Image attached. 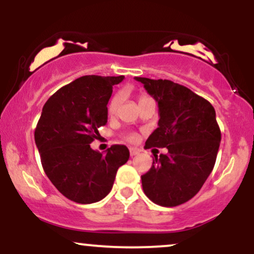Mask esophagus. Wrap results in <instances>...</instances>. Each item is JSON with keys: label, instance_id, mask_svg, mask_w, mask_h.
<instances>
[{"label": "esophagus", "instance_id": "esophagus-1", "mask_svg": "<svg viewBox=\"0 0 254 254\" xmlns=\"http://www.w3.org/2000/svg\"><path fill=\"white\" fill-rule=\"evenodd\" d=\"M137 154H139V150L136 149V148H130V156H136Z\"/></svg>", "mask_w": 254, "mask_h": 254}]
</instances>
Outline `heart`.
<instances>
[{
  "mask_svg": "<svg viewBox=\"0 0 254 254\" xmlns=\"http://www.w3.org/2000/svg\"><path fill=\"white\" fill-rule=\"evenodd\" d=\"M148 97H145V95H141V97H139V103L145 100ZM121 101H122V93H117V94H115L112 98H111L110 103L107 105V113H109V116L115 115L116 111L118 109L119 104H121ZM124 138L125 141L130 142V143H133V142L137 141V135L136 133L131 132V133H127V135H125Z\"/></svg>",
  "mask_w": 254,
  "mask_h": 254,
  "instance_id": "1",
  "label": "heart"
}]
</instances>
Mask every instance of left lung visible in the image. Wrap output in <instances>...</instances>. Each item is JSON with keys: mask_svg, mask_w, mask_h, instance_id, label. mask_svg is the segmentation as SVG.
<instances>
[{"mask_svg": "<svg viewBox=\"0 0 254 254\" xmlns=\"http://www.w3.org/2000/svg\"><path fill=\"white\" fill-rule=\"evenodd\" d=\"M159 105V127L145 148H167L153 157V166L141 177L151 202L161 206L186 203L202 189L216 162L221 130L208 100L170 80L135 77Z\"/></svg>", "mask_w": 254, "mask_h": 254, "instance_id": "left-lung-1", "label": "left lung"}]
</instances>
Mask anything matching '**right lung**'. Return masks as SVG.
Returning a JSON list of instances; mask_svg holds the SVG:
<instances>
[{
    "label": "right lung",
    "mask_w": 254,
    "mask_h": 254,
    "mask_svg": "<svg viewBox=\"0 0 254 254\" xmlns=\"http://www.w3.org/2000/svg\"><path fill=\"white\" fill-rule=\"evenodd\" d=\"M124 76L87 75L52 94L43 107L34 141L44 172L64 197L80 204L101 200L110 193L129 149L113 144L106 154L90 143L107 123V104L115 84Z\"/></svg>",
    "instance_id": "right-lung-1"
}]
</instances>
